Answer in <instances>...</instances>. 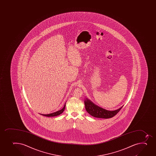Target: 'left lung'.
Segmentation results:
<instances>
[{"label": "left lung", "instance_id": "8db88e82", "mask_svg": "<svg viewBox=\"0 0 156 156\" xmlns=\"http://www.w3.org/2000/svg\"><path fill=\"white\" fill-rule=\"evenodd\" d=\"M84 104L85 109L90 115H91L94 117L102 119H109L113 117L120 111V110L123 107L122 106L118 109L109 111L94 104L93 102H91V101L87 98L84 100Z\"/></svg>", "mask_w": 156, "mask_h": 156}]
</instances>
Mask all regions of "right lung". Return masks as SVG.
Listing matches in <instances>:
<instances>
[{
    "label": "right lung",
    "mask_w": 156,
    "mask_h": 156,
    "mask_svg": "<svg viewBox=\"0 0 156 156\" xmlns=\"http://www.w3.org/2000/svg\"><path fill=\"white\" fill-rule=\"evenodd\" d=\"M66 107V103L64 106H63V108H62V109L58 111H56L55 112L52 113H50V114H40L42 115L45 116H47V117H53V116H56L59 115L60 114H62V113L63 112L64 110H65V108Z\"/></svg>",
    "instance_id": "1"
}]
</instances>
